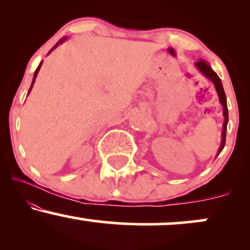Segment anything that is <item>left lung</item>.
Listing matches in <instances>:
<instances>
[{
	"label": "left lung",
	"instance_id": "obj_1",
	"mask_svg": "<svg viewBox=\"0 0 250 250\" xmlns=\"http://www.w3.org/2000/svg\"><path fill=\"white\" fill-rule=\"evenodd\" d=\"M195 65H196L197 69H199L201 73L203 74V75H205L206 77H207V79H209L211 82L214 83L215 89H216V91H217V95H219V100H220L221 104H222V107H223V116H225V122H223L222 141H221V146L219 148V151H217V155H219L221 151H222V149L225 148V145H226L227 125H228V108H227V97H226L225 90H223V85H222V82H221L220 77L217 76V74L215 73L213 69H211L210 65H209L207 62L203 61V60H200V61L195 62ZM217 155H216V156H217Z\"/></svg>",
	"mask_w": 250,
	"mask_h": 250
}]
</instances>
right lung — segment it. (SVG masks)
Instances as JSON below:
<instances>
[{
    "instance_id": "right-lung-1",
    "label": "right lung",
    "mask_w": 250,
    "mask_h": 250,
    "mask_svg": "<svg viewBox=\"0 0 250 250\" xmlns=\"http://www.w3.org/2000/svg\"><path fill=\"white\" fill-rule=\"evenodd\" d=\"M65 40H67V37H63V39L62 40H60V41L59 42H57L56 43V44L55 45H54V47H53V49H51L50 51H53L54 49H55V48L57 47V45H59V44H61V43H63V42H64L65 41ZM50 51H49V53H50ZM41 65H42V62L41 63H40V65H39V67H37V69L35 70V74H34V79H33V82H31V85H30V89H29V91H28V94H29L30 93V90H31V88H33V85H34V83H35V79H36V76H37V74H39V70H40V68H41Z\"/></svg>"
}]
</instances>
